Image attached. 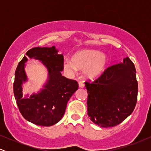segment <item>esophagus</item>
I'll use <instances>...</instances> for the list:
<instances>
[{
  "instance_id": "34e87169",
  "label": "esophagus",
  "mask_w": 151,
  "mask_h": 151,
  "mask_svg": "<svg viewBox=\"0 0 151 151\" xmlns=\"http://www.w3.org/2000/svg\"><path fill=\"white\" fill-rule=\"evenodd\" d=\"M79 86L81 88H84V83L83 81H79Z\"/></svg>"
}]
</instances>
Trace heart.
<instances>
[{"mask_svg": "<svg viewBox=\"0 0 151 151\" xmlns=\"http://www.w3.org/2000/svg\"><path fill=\"white\" fill-rule=\"evenodd\" d=\"M107 62L106 55L99 50H81L74 54L72 60H64L63 68L70 74L75 73L77 68L80 69L84 77L92 79L102 73Z\"/></svg>", "mask_w": 151, "mask_h": 151, "instance_id": "obj_1", "label": "heart"}]
</instances>
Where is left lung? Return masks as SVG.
<instances>
[{
  "mask_svg": "<svg viewBox=\"0 0 151 151\" xmlns=\"http://www.w3.org/2000/svg\"><path fill=\"white\" fill-rule=\"evenodd\" d=\"M134 64L130 59L104 70L93 81H85L90 119L104 128L119 125L134 110L138 81Z\"/></svg>",
  "mask_w": 151,
  "mask_h": 151,
  "instance_id": "left-lung-1",
  "label": "left lung"
}]
</instances>
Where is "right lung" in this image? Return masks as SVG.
I'll list each match as a JSON object with an SVG mask.
<instances>
[{
    "instance_id": "obj_1",
    "label": "right lung",
    "mask_w": 151,
    "mask_h": 151,
    "mask_svg": "<svg viewBox=\"0 0 151 151\" xmlns=\"http://www.w3.org/2000/svg\"><path fill=\"white\" fill-rule=\"evenodd\" d=\"M55 46L51 47H34L26 52V55L42 61L48 70V80L44 89L30 98L22 96V82L27 81L24 56L19 62L15 73L13 92L17 105L22 116L35 125L50 126L57 124L65 114L67 104L77 91L78 83L62 75L64 58L58 55Z\"/></svg>"
}]
</instances>
